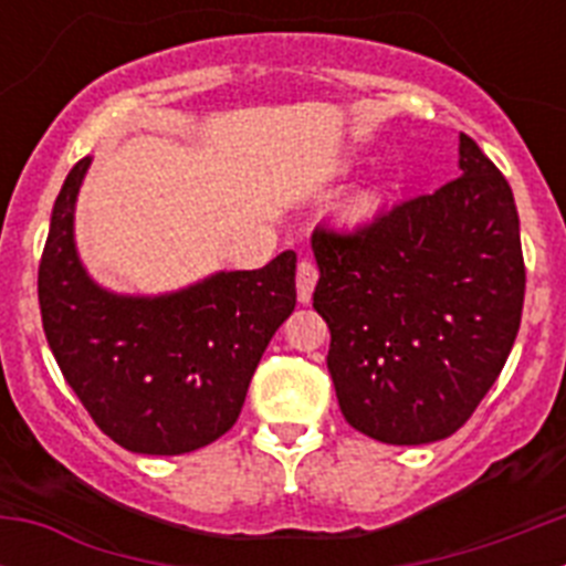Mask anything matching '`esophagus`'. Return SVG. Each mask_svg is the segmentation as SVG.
<instances>
[{"mask_svg":"<svg viewBox=\"0 0 566 566\" xmlns=\"http://www.w3.org/2000/svg\"><path fill=\"white\" fill-rule=\"evenodd\" d=\"M317 266H314L312 260H300L297 266V300L306 306V303H312V294H314V286H317Z\"/></svg>","mask_w":566,"mask_h":566,"instance_id":"obj_1","label":"esophagus"}]
</instances>
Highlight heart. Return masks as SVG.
<instances>
[{"label":"heart","instance_id":"1","mask_svg":"<svg viewBox=\"0 0 566 566\" xmlns=\"http://www.w3.org/2000/svg\"><path fill=\"white\" fill-rule=\"evenodd\" d=\"M388 203H391L388 201V192H382V189H363V192H357L352 201L345 203L343 218L348 227H371V223H377L388 212Z\"/></svg>","mask_w":566,"mask_h":566}]
</instances>
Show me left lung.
Listing matches in <instances>:
<instances>
[{
	"label": "left lung",
	"instance_id": "8db88e82",
	"mask_svg": "<svg viewBox=\"0 0 566 566\" xmlns=\"http://www.w3.org/2000/svg\"><path fill=\"white\" fill-rule=\"evenodd\" d=\"M459 172L359 232L312 234L339 411L377 442L457 433L516 343L524 258L513 189L464 133Z\"/></svg>",
	"mask_w": 566,
	"mask_h": 566
}]
</instances>
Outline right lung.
<instances>
[{"instance_id": "1", "label": "right lung", "mask_w": 566, "mask_h": 566, "mask_svg": "<svg viewBox=\"0 0 566 566\" xmlns=\"http://www.w3.org/2000/svg\"><path fill=\"white\" fill-rule=\"evenodd\" d=\"M93 158L64 178L39 263L50 352L93 422L147 457H181L240 417L249 382L294 312L297 254L252 272H214L178 292L118 294L98 286L76 249V201Z\"/></svg>"}]
</instances>
